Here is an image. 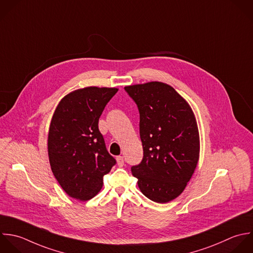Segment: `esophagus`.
<instances>
[{
  "label": "esophagus",
  "mask_w": 253,
  "mask_h": 253,
  "mask_svg": "<svg viewBox=\"0 0 253 253\" xmlns=\"http://www.w3.org/2000/svg\"><path fill=\"white\" fill-rule=\"evenodd\" d=\"M116 161H117V165L119 167H123L124 166V159L122 156H118L116 157Z\"/></svg>",
  "instance_id": "obj_1"
}]
</instances>
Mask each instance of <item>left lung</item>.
Instances as JSON below:
<instances>
[{"label": "left lung", "instance_id": "obj_1", "mask_svg": "<svg viewBox=\"0 0 253 253\" xmlns=\"http://www.w3.org/2000/svg\"><path fill=\"white\" fill-rule=\"evenodd\" d=\"M140 112L144 157L132 167L141 192L157 203L178 197L199 161L200 138L189 103L169 84L149 82L124 87Z\"/></svg>", "mask_w": 253, "mask_h": 253}]
</instances>
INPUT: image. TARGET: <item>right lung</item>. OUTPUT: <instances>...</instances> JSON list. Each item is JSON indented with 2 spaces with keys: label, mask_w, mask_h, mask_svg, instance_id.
I'll list each match as a JSON object with an SVG mask.
<instances>
[{
  "label": "right lung",
  "mask_w": 253,
  "mask_h": 253,
  "mask_svg": "<svg viewBox=\"0 0 253 253\" xmlns=\"http://www.w3.org/2000/svg\"><path fill=\"white\" fill-rule=\"evenodd\" d=\"M116 87L86 86L71 91L57 105L48 133L52 172L72 198L87 201L102 188L115 165L98 130L99 117Z\"/></svg>",
  "instance_id": "add662e5"
}]
</instances>
